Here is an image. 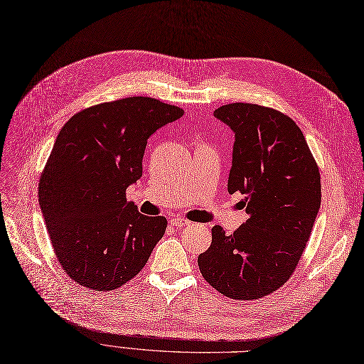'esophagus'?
<instances>
[{
	"label": "esophagus",
	"mask_w": 364,
	"mask_h": 364,
	"mask_svg": "<svg viewBox=\"0 0 364 364\" xmlns=\"http://www.w3.org/2000/svg\"><path fill=\"white\" fill-rule=\"evenodd\" d=\"M171 225L178 230V228H189L192 223L189 220L181 219V218H173V219H171Z\"/></svg>",
	"instance_id": "34e87169"
}]
</instances>
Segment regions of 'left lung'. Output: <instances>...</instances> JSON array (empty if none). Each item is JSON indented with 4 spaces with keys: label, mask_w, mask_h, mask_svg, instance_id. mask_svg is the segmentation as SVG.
<instances>
[{
    "label": "left lung",
    "mask_w": 364,
    "mask_h": 364,
    "mask_svg": "<svg viewBox=\"0 0 364 364\" xmlns=\"http://www.w3.org/2000/svg\"><path fill=\"white\" fill-rule=\"evenodd\" d=\"M234 132L228 192L245 195L249 218L226 235L216 225L198 257L208 284L235 300L280 288L297 267L321 207V178L304 134L279 111L250 103L218 107Z\"/></svg>",
    "instance_id": "1"
}]
</instances>
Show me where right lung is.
I'll return each instance as SVG.
<instances>
[{
  "mask_svg": "<svg viewBox=\"0 0 364 364\" xmlns=\"http://www.w3.org/2000/svg\"><path fill=\"white\" fill-rule=\"evenodd\" d=\"M183 114L151 97H127L80 111L60 130L38 204L57 258L79 285L123 287L164 237L166 219L144 216L126 189L142 177L148 138Z\"/></svg>",
  "mask_w": 364,
  "mask_h": 364,
  "instance_id": "add662e5",
  "label": "right lung"
}]
</instances>
